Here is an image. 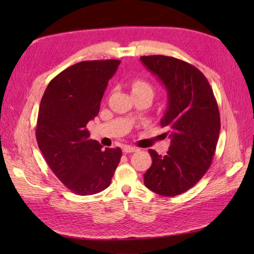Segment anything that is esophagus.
Segmentation results:
<instances>
[{"instance_id":"1","label":"esophagus","mask_w":254,"mask_h":254,"mask_svg":"<svg viewBox=\"0 0 254 254\" xmlns=\"http://www.w3.org/2000/svg\"><path fill=\"white\" fill-rule=\"evenodd\" d=\"M122 150H123V152H124V153H131V152H135V151H137V148H135V147H131V145H124Z\"/></svg>"}]
</instances>
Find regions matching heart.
I'll return each instance as SVG.
<instances>
[{"label":"heart","instance_id":"1","mask_svg":"<svg viewBox=\"0 0 254 254\" xmlns=\"http://www.w3.org/2000/svg\"><path fill=\"white\" fill-rule=\"evenodd\" d=\"M131 88H132V93H144V92H149L153 94V88L152 86L150 85L148 81H145L143 79L136 78L133 79L131 83Z\"/></svg>","mask_w":254,"mask_h":254}]
</instances>
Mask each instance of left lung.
I'll list each match as a JSON object with an SVG mask.
<instances>
[{
	"label": "left lung",
	"instance_id": "1",
	"mask_svg": "<svg viewBox=\"0 0 254 254\" xmlns=\"http://www.w3.org/2000/svg\"><path fill=\"white\" fill-rule=\"evenodd\" d=\"M140 59L167 89L168 106L160 124L171 140L166 156L149 150L152 165L143 175L144 185L158 195L174 197L195 186L210 167L220 112L207 78L195 66L161 55Z\"/></svg>",
	"mask_w": 254,
	"mask_h": 254
}]
</instances>
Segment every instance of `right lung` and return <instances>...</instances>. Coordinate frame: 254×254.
<instances>
[{
    "label": "right lung",
    "instance_id": "right-lung-1",
    "mask_svg": "<svg viewBox=\"0 0 254 254\" xmlns=\"http://www.w3.org/2000/svg\"><path fill=\"white\" fill-rule=\"evenodd\" d=\"M120 60H87L50 80L41 98L37 142L47 163L77 195L97 194L110 186L120 162V148L89 139L87 123L97 117L105 88Z\"/></svg>",
    "mask_w": 254,
    "mask_h": 254
}]
</instances>
